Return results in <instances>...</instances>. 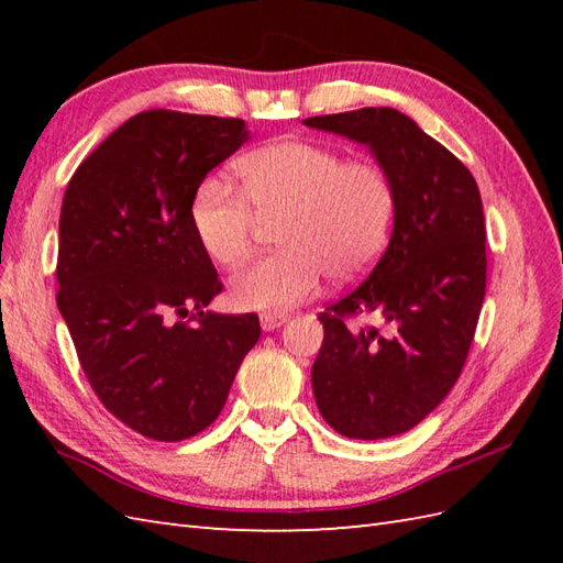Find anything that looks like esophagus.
Returning <instances> with one entry per match:
<instances>
[{"instance_id":"34e87169","label":"esophagus","mask_w":563,"mask_h":563,"mask_svg":"<svg viewBox=\"0 0 563 563\" xmlns=\"http://www.w3.org/2000/svg\"><path fill=\"white\" fill-rule=\"evenodd\" d=\"M285 321H288V314H285V312H263V314H261V327H263V331L278 329V327L285 324Z\"/></svg>"}]
</instances>
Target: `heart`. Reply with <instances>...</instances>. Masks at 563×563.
Returning a JSON list of instances; mask_svg holds the SVG:
<instances>
[{
  "label": "heart",
  "mask_w": 563,
  "mask_h": 563,
  "mask_svg": "<svg viewBox=\"0 0 563 563\" xmlns=\"http://www.w3.org/2000/svg\"><path fill=\"white\" fill-rule=\"evenodd\" d=\"M239 188L206 178L190 198V224L206 254L234 268L254 251L261 220L278 222L280 251L236 273L230 300L283 312L331 280H355L385 251L397 190L385 166L307 140H278L234 164Z\"/></svg>",
  "instance_id": "1"
}]
</instances>
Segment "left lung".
<instances>
[{
    "label": "left lung",
    "mask_w": 563,
    "mask_h": 563,
    "mask_svg": "<svg viewBox=\"0 0 563 563\" xmlns=\"http://www.w3.org/2000/svg\"><path fill=\"white\" fill-rule=\"evenodd\" d=\"M305 125L363 142L397 190L385 256L319 314L324 343L312 389L345 438L406 433L457 382L486 295V224L472 172L397 109L314 115ZM375 313L386 329L357 328Z\"/></svg>",
    "instance_id": "left-lung-1"
}]
</instances>
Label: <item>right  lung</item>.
Returning <instances> with one entry per match:
<instances>
[{"label": "right lung", "instance_id": "right-lung-1", "mask_svg": "<svg viewBox=\"0 0 563 563\" xmlns=\"http://www.w3.org/2000/svg\"><path fill=\"white\" fill-rule=\"evenodd\" d=\"M244 140L239 118L142 111L65 190L57 309L106 411L152 440L206 430L261 336L254 312H206L222 280L188 214L202 178Z\"/></svg>", "mask_w": 563, "mask_h": 563}]
</instances>
